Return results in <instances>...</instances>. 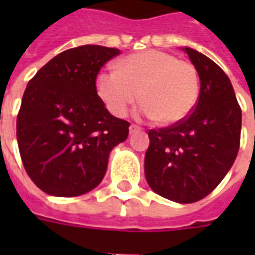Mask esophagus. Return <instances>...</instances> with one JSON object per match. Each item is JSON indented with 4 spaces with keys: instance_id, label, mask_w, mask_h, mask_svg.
Segmentation results:
<instances>
[{
    "instance_id": "obj_1",
    "label": "esophagus",
    "mask_w": 255,
    "mask_h": 255,
    "mask_svg": "<svg viewBox=\"0 0 255 255\" xmlns=\"http://www.w3.org/2000/svg\"><path fill=\"white\" fill-rule=\"evenodd\" d=\"M138 131H140V128H139L138 126H135V124H131V126H129V133H135L138 132Z\"/></svg>"
}]
</instances>
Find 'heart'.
Segmentation results:
<instances>
[{
	"mask_svg": "<svg viewBox=\"0 0 255 255\" xmlns=\"http://www.w3.org/2000/svg\"><path fill=\"white\" fill-rule=\"evenodd\" d=\"M97 94L113 116L124 117L139 101L142 115L162 126L183 122L199 100L197 68L162 50L133 53L95 79Z\"/></svg>",
	"mask_w": 255,
	"mask_h": 255,
	"instance_id": "obj_1",
	"label": "heart"
}]
</instances>
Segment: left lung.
Masks as SVG:
<instances>
[{"label":"left lung","mask_w":255,"mask_h":255,"mask_svg":"<svg viewBox=\"0 0 255 255\" xmlns=\"http://www.w3.org/2000/svg\"><path fill=\"white\" fill-rule=\"evenodd\" d=\"M183 50L199 73V100L183 122L150 129L144 175L161 197L192 203L213 191L234 164L242 111L224 71L191 47Z\"/></svg>","instance_id":"obj_1"}]
</instances>
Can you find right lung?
<instances>
[{
    "label": "right lung",
    "mask_w": 255,
    "mask_h": 255,
    "mask_svg": "<svg viewBox=\"0 0 255 255\" xmlns=\"http://www.w3.org/2000/svg\"><path fill=\"white\" fill-rule=\"evenodd\" d=\"M117 54L98 45L68 49L27 84L17 144L25 172L49 195L91 191L105 176L111 150L127 139L129 123L112 116L95 90L101 68Z\"/></svg>",
    "instance_id": "obj_1"
}]
</instances>
